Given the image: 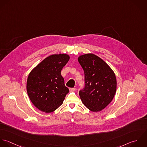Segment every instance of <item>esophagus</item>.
I'll return each mask as SVG.
<instances>
[{
    "label": "esophagus",
    "instance_id": "obj_1",
    "mask_svg": "<svg viewBox=\"0 0 147 147\" xmlns=\"http://www.w3.org/2000/svg\"><path fill=\"white\" fill-rule=\"evenodd\" d=\"M69 90H70V91H73L76 90V88H69Z\"/></svg>",
    "mask_w": 147,
    "mask_h": 147
}]
</instances>
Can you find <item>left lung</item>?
I'll return each instance as SVG.
<instances>
[{
  "label": "left lung",
  "instance_id": "8db88e82",
  "mask_svg": "<svg viewBox=\"0 0 147 147\" xmlns=\"http://www.w3.org/2000/svg\"><path fill=\"white\" fill-rule=\"evenodd\" d=\"M85 73V86L79 92L84 105L93 112L104 109L113 100L117 90L115 73L102 59L94 54L78 57Z\"/></svg>",
  "mask_w": 147,
  "mask_h": 147
}]
</instances>
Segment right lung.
Instances as JSON below:
<instances>
[{"instance_id": "1", "label": "right lung", "mask_w": 147, "mask_h": 147, "mask_svg": "<svg viewBox=\"0 0 147 147\" xmlns=\"http://www.w3.org/2000/svg\"><path fill=\"white\" fill-rule=\"evenodd\" d=\"M69 56L53 55L41 61L31 71L27 82L30 100L38 110L49 113L62 104L69 88L65 86L61 74Z\"/></svg>"}]
</instances>
